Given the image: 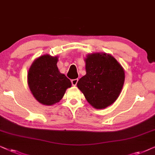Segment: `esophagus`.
I'll list each match as a JSON object with an SVG mask.
<instances>
[{"label":"esophagus","mask_w":155,"mask_h":155,"mask_svg":"<svg viewBox=\"0 0 155 155\" xmlns=\"http://www.w3.org/2000/svg\"><path fill=\"white\" fill-rule=\"evenodd\" d=\"M71 81V84H72V85H73V86H76V84H77V82H78V79H72Z\"/></svg>","instance_id":"1"}]
</instances>
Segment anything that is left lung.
I'll list each match as a JSON object with an SVG mask.
<instances>
[{"label":"left lung","instance_id":"8db88e82","mask_svg":"<svg viewBox=\"0 0 155 155\" xmlns=\"http://www.w3.org/2000/svg\"><path fill=\"white\" fill-rule=\"evenodd\" d=\"M86 74L77 83L87 101L97 109L106 108L119 96L125 72L116 59L106 54H91L85 59Z\"/></svg>","mask_w":155,"mask_h":155}]
</instances>
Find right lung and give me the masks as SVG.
Returning <instances> with one entry per match:
<instances>
[{
    "mask_svg": "<svg viewBox=\"0 0 155 155\" xmlns=\"http://www.w3.org/2000/svg\"><path fill=\"white\" fill-rule=\"evenodd\" d=\"M58 58L42 55L34 61L29 69L28 81L30 89L40 104L51 106L62 98L71 83L57 66Z\"/></svg>",
    "mask_w": 155,
    "mask_h": 155,
    "instance_id": "right-lung-1",
    "label": "right lung"
}]
</instances>
